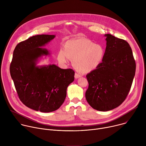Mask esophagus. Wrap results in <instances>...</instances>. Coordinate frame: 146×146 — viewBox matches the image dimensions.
<instances>
[{
	"mask_svg": "<svg viewBox=\"0 0 146 146\" xmlns=\"http://www.w3.org/2000/svg\"><path fill=\"white\" fill-rule=\"evenodd\" d=\"M81 77V76L80 74L75 73V74H74V77H75V78H80V77Z\"/></svg>",
	"mask_w": 146,
	"mask_h": 146,
	"instance_id": "1",
	"label": "esophagus"
}]
</instances>
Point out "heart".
<instances>
[{
    "instance_id": "heart-1",
    "label": "heart",
    "mask_w": 146,
    "mask_h": 146,
    "mask_svg": "<svg viewBox=\"0 0 146 146\" xmlns=\"http://www.w3.org/2000/svg\"><path fill=\"white\" fill-rule=\"evenodd\" d=\"M106 50L102 45L85 38L79 37L68 41L64 48L58 54V59L62 64H66L70 59L74 68L82 73H89L102 64Z\"/></svg>"
}]
</instances>
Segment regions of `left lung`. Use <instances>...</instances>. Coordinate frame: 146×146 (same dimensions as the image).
<instances>
[{
	"label": "left lung",
	"instance_id": "8db88e82",
	"mask_svg": "<svg viewBox=\"0 0 146 146\" xmlns=\"http://www.w3.org/2000/svg\"><path fill=\"white\" fill-rule=\"evenodd\" d=\"M106 55L101 66L86 76L89 84L86 98L94 109L113 110L126 99L135 74L132 49L125 40L105 34Z\"/></svg>",
	"mask_w": 146,
	"mask_h": 146
}]
</instances>
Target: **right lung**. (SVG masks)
I'll return each instance as SVG.
<instances>
[{"label": "right lung", "mask_w": 146, "mask_h": 146, "mask_svg": "<svg viewBox=\"0 0 146 146\" xmlns=\"http://www.w3.org/2000/svg\"><path fill=\"white\" fill-rule=\"evenodd\" d=\"M55 35L31 37L17 45L10 65L11 77L19 99L28 108L43 113L56 110L63 104L74 72L55 64L37 65L43 56L51 52L42 48Z\"/></svg>", "instance_id": "1"}]
</instances>
